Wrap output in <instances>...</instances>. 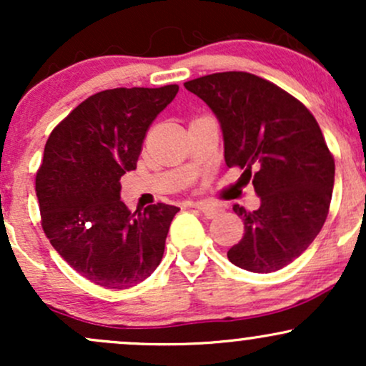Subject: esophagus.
<instances>
[{
  "label": "esophagus",
  "instance_id": "esophagus-1",
  "mask_svg": "<svg viewBox=\"0 0 366 366\" xmlns=\"http://www.w3.org/2000/svg\"><path fill=\"white\" fill-rule=\"evenodd\" d=\"M192 208H197L199 212H203V215L207 218H215L222 213L220 207L212 203H204V201H196V203H192Z\"/></svg>",
  "mask_w": 366,
  "mask_h": 366
}]
</instances>
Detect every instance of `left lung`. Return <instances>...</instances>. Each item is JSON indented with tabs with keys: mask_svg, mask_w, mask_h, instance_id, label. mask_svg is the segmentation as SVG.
Segmentation results:
<instances>
[{
	"mask_svg": "<svg viewBox=\"0 0 366 366\" xmlns=\"http://www.w3.org/2000/svg\"><path fill=\"white\" fill-rule=\"evenodd\" d=\"M212 108L224 134L227 167L253 180L258 209L234 204L244 236L227 251L236 267L270 274L292 263L325 224L335 163L315 117L275 84L220 72L184 84Z\"/></svg>",
	"mask_w": 366,
	"mask_h": 366,
	"instance_id": "obj_1",
	"label": "left lung"
}]
</instances>
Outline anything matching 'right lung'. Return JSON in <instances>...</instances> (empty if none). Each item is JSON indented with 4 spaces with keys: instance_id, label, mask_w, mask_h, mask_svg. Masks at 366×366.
<instances>
[{
    "instance_id": "add662e5",
    "label": "right lung",
    "mask_w": 366,
    "mask_h": 366,
    "mask_svg": "<svg viewBox=\"0 0 366 366\" xmlns=\"http://www.w3.org/2000/svg\"><path fill=\"white\" fill-rule=\"evenodd\" d=\"M117 87L89 96L49 134L36 175L41 225L77 274L107 289H129L157 270L177 207L129 212L120 177L136 170L146 132L177 94Z\"/></svg>"
}]
</instances>
